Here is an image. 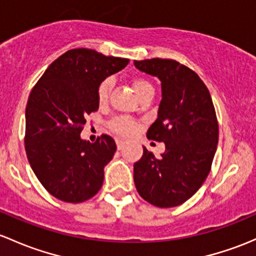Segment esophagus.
<instances>
[{"instance_id": "esophagus-1", "label": "esophagus", "mask_w": 256, "mask_h": 256, "mask_svg": "<svg viewBox=\"0 0 256 256\" xmlns=\"http://www.w3.org/2000/svg\"><path fill=\"white\" fill-rule=\"evenodd\" d=\"M125 144H126V142L124 141V140L118 138V140H116V147H118V150H122L124 146H125Z\"/></svg>"}]
</instances>
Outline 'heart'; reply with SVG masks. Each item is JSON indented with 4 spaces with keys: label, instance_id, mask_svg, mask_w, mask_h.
<instances>
[{
    "label": "heart",
    "instance_id": "obj_1",
    "mask_svg": "<svg viewBox=\"0 0 256 256\" xmlns=\"http://www.w3.org/2000/svg\"><path fill=\"white\" fill-rule=\"evenodd\" d=\"M112 86H114V80L112 78H106L102 80L98 86V100L99 103H106L108 99H109L110 92L112 90ZM132 87L135 90L136 96H142L147 90H153L152 84L144 78H135L132 80ZM136 122L131 118L128 116H118L115 119H112L109 122V128L112 131H114L115 134L121 136H130L132 135L136 131Z\"/></svg>",
    "mask_w": 256,
    "mask_h": 256
}]
</instances>
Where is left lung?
<instances>
[{"mask_svg":"<svg viewBox=\"0 0 256 256\" xmlns=\"http://www.w3.org/2000/svg\"><path fill=\"white\" fill-rule=\"evenodd\" d=\"M134 64L160 80L162 100L147 137L166 144L160 157L144 147L134 164V182L147 202L179 206L204 184L216 153L218 122L212 98L200 77L176 61L150 58Z\"/></svg>","mask_w":256,"mask_h":256,"instance_id":"8db88e82","label":"left lung"}]
</instances>
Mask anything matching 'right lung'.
Wrapping results in <instances>:
<instances>
[{
	"label": "right lung",
	"instance_id": "add662e5",
	"mask_svg": "<svg viewBox=\"0 0 256 256\" xmlns=\"http://www.w3.org/2000/svg\"><path fill=\"white\" fill-rule=\"evenodd\" d=\"M128 61L92 49L68 50L32 90L26 108V157L42 186L58 200L83 202L100 190L116 144L108 135L90 144L80 132L86 116L99 108V83Z\"/></svg>",
	"mask_w": 256,
	"mask_h": 256
}]
</instances>
